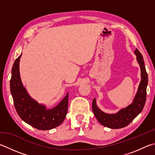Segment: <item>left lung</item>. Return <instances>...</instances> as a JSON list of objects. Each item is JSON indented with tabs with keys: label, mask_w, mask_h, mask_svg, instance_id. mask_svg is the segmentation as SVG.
I'll return each mask as SVG.
<instances>
[{
	"label": "left lung",
	"mask_w": 155,
	"mask_h": 155,
	"mask_svg": "<svg viewBox=\"0 0 155 155\" xmlns=\"http://www.w3.org/2000/svg\"><path fill=\"white\" fill-rule=\"evenodd\" d=\"M134 53L141 70V81L137 94L131 104L115 114H107L102 112L96 104L95 98L93 100L92 109L95 117L102 125L111 129H120L127 126L142 111L146 99V87L148 85V74L146 72L144 59L136 49Z\"/></svg>",
	"instance_id": "left-lung-1"
}]
</instances>
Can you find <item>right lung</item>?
Instances as JSON below:
<instances>
[{
	"mask_svg": "<svg viewBox=\"0 0 155 155\" xmlns=\"http://www.w3.org/2000/svg\"><path fill=\"white\" fill-rule=\"evenodd\" d=\"M16 59L12 67L10 90L14 106L19 117L33 127L40 130H49L62 123L65 119L68 105V93L58 106L51 109L33 100L22 85L19 74V60Z\"/></svg>",
	"mask_w": 155,
	"mask_h": 155,
	"instance_id": "1",
	"label": "right lung"
}]
</instances>
